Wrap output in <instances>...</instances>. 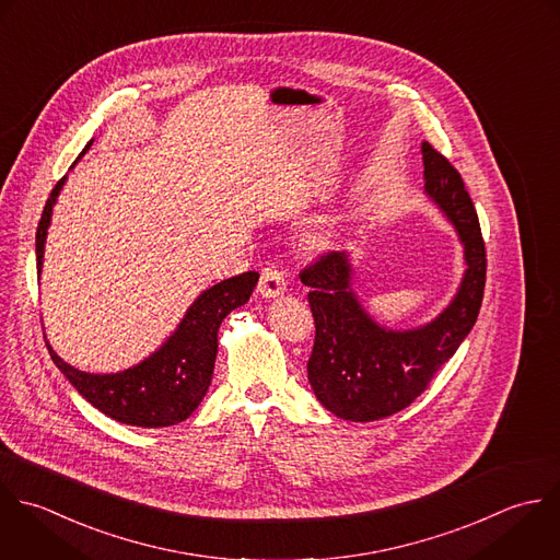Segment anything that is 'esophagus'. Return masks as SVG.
Wrapping results in <instances>:
<instances>
[{"label": "esophagus", "instance_id": "esophagus-1", "mask_svg": "<svg viewBox=\"0 0 560 560\" xmlns=\"http://www.w3.org/2000/svg\"><path fill=\"white\" fill-rule=\"evenodd\" d=\"M257 290H259V294H261L264 299H275V296L283 294V292H285V277H283V272L277 270V268H272V266H270V268H264Z\"/></svg>", "mask_w": 560, "mask_h": 560}]
</instances>
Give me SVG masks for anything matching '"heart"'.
Instances as JSON below:
<instances>
[{"instance_id": "heart-1", "label": "heart", "mask_w": 560, "mask_h": 560, "mask_svg": "<svg viewBox=\"0 0 560 560\" xmlns=\"http://www.w3.org/2000/svg\"><path fill=\"white\" fill-rule=\"evenodd\" d=\"M314 244H318V246H325V244H329V235H325V233H318V235L314 237Z\"/></svg>"}]
</instances>
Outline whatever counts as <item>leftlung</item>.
Listing matches in <instances>:
<instances>
[{
	"mask_svg": "<svg viewBox=\"0 0 560 560\" xmlns=\"http://www.w3.org/2000/svg\"><path fill=\"white\" fill-rule=\"evenodd\" d=\"M425 196L454 226L465 272L450 305L430 323L380 325L353 290L347 250L323 255L301 272L310 288L316 338L307 380L316 399L345 421L366 423L408 408L474 329L487 281V253L476 207L458 170L428 141L421 143Z\"/></svg>",
	"mask_w": 560,
	"mask_h": 560,
	"instance_id": "8db88e82",
	"label": "left lung"
}]
</instances>
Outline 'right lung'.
Instances as JSON below:
<instances>
[{"label": "right lung", "instance_id": "add662e5", "mask_svg": "<svg viewBox=\"0 0 560 560\" xmlns=\"http://www.w3.org/2000/svg\"><path fill=\"white\" fill-rule=\"evenodd\" d=\"M91 143L93 139L84 145L82 154ZM73 165L69 170H73ZM65 183L67 176H62L51 189L36 229L38 277L43 270L51 211ZM257 281L259 272H242L200 292L167 340L130 369L117 373H86L67 364L47 342L49 355L69 384L102 415L135 428L176 425L205 399L218 355V329L233 310L242 307L250 299Z\"/></svg>", "mask_w": 560, "mask_h": 560}]
</instances>
